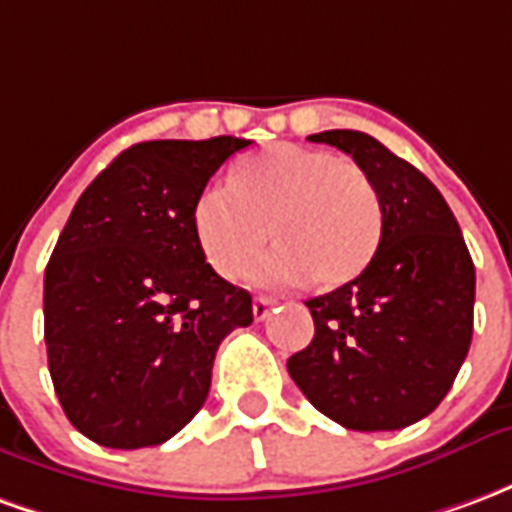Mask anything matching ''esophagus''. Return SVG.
Returning <instances> with one entry per match:
<instances>
[{"mask_svg":"<svg viewBox=\"0 0 512 512\" xmlns=\"http://www.w3.org/2000/svg\"><path fill=\"white\" fill-rule=\"evenodd\" d=\"M277 301L268 299V296H255V301H252V315H255V321H263V318H268V312H271V307H274Z\"/></svg>","mask_w":512,"mask_h":512,"instance_id":"1","label":"esophagus"}]
</instances>
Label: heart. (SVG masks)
<instances>
[{
	"mask_svg": "<svg viewBox=\"0 0 512 512\" xmlns=\"http://www.w3.org/2000/svg\"><path fill=\"white\" fill-rule=\"evenodd\" d=\"M271 238L255 277L288 288L312 277L323 288L354 279L381 241V200L351 158L299 145H274L246 158L230 186L211 183L194 197L191 233L208 266L241 279Z\"/></svg>",
	"mask_w": 512,
	"mask_h": 512,
	"instance_id": "b5f03b06",
	"label": "heart"
}]
</instances>
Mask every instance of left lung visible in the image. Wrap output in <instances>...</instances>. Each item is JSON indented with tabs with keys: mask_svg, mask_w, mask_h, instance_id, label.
<instances>
[{
	"mask_svg": "<svg viewBox=\"0 0 512 512\" xmlns=\"http://www.w3.org/2000/svg\"><path fill=\"white\" fill-rule=\"evenodd\" d=\"M365 169L381 200V241L351 282L307 301L312 343L288 373L348 430H400L450 392L472 345L474 263L439 189L362 131L312 134Z\"/></svg>",
	"mask_w": 512,
	"mask_h": 512,
	"instance_id": "obj_1",
	"label": "left lung"
}]
</instances>
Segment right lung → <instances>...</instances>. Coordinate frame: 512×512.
<instances>
[{
	"mask_svg": "<svg viewBox=\"0 0 512 512\" xmlns=\"http://www.w3.org/2000/svg\"><path fill=\"white\" fill-rule=\"evenodd\" d=\"M252 142L153 139L123 150L73 205L43 279L54 392L71 425L112 450L172 439L211 389L219 343L252 296L213 271L191 205Z\"/></svg>",
	"mask_w": 512,
	"mask_h": 512,
	"instance_id": "add662e5",
	"label": "right lung"
}]
</instances>
